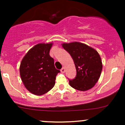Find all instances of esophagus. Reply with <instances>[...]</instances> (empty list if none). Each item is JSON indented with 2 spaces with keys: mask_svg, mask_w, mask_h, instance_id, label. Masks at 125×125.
<instances>
[{
  "mask_svg": "<svg viewBox=\"0 0 125 125\" xmlns=\"http://www.w3.org/2000/svg\"><path fill=\"white\" fill-rule=\"evenodd\" d=\"M60 71H61L62 73H64L65 72V68H62L61 69V70H60Z\"/></svg>",
  "mask_w": 125,
  "mask_h": 125,
  "instance_id": "34e87169",
  "label": "esophagus"
}]
</instances>
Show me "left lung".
<instances>
[{"label":"left lung","instance_id":"1","mask_svg":"<svg viewBox=\"0 0 125 125\" xmlns=\"http://www.w3.org/2000/svg\"><path fill=\"white\" fill-rule=\"evenodd\" d=\"M62 47L71 55L76 69L75 79L70 80L72 88L82 91L95 86L101 74L103 65L99 52L83 43H63Z\"/></svg>","mask_w":125,"mask_h":125}]
</instances>
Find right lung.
Segmentation results:
<instances>
[{
    "label": "right lung",
    "instance_id": "add662e5",
    "mask_svg": "<svg viewBox=\"0 0 125 125\" xmlns=\"http://www.w3.org/2000/svg\"><path fill=\"white\" fill-rule=\"evenodd\" d=\"M53 43H40L31 48L21 61L19 68L21 80L32 94L41 95L51 90L60 71L54 66L50 51Z\"/></svg>",
    "mask_w": 125,
    "mask_h": 125
}]
</instances>
